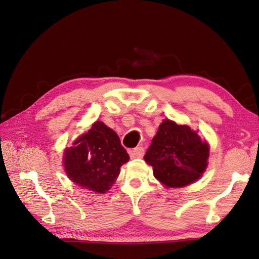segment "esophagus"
<instances>
[{
	"label": "esophagus",
	"mask_w": 259,
	"mask_h": 259,
	"mask_svg": "<svg viewBox=\"0 0 259 259\" xmlns=\"http://www.w3.org/2000/svg\"><path fill=\"white\" fill-rule=\"evenodd\" d=\"M130 155L132 158H140V157H143L144 155V148L140 146V147H135L133 149H131Z\"/></svg>",
	"instance_id": "obj_1"
}]
</instances>
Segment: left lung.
Returning a JSON list of instances; mask_svg holds the SVG:
<instances>
[{"instance_id":"8db88e82","label":"left lung","mask_w":259,"mask_h":259,"mask_svg":"<svg viewBox=\"0 0 259 259\" xmlns=\"http://www.w3.org/2000/svg\"><path fill=\"white\" fill-rule=\"evenodd\" d=\"M209 145L187 125L163 119L144 156L154 176L167 187H185L201 177Z\"/></svg>"}]
</instances>
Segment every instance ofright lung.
<instances>
[{
    "mask_svg": "<svg viewBox=\"0 0 259 259\" xmlns=\"http://www.w3.org/2000/svg\"><path fill=\"white\" fill-rule=\"evenodd\" d=\"M65 150V169L73 182L104 193L114 184L121 166L130 159L114 131L97 121L85 134Z\"/></svg>",
    "mask_w": 259,
    "mask_h": 259,
    "instance_id": "1",
    "label": "right lung"
}]
</instances>
